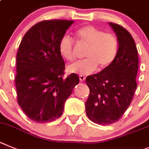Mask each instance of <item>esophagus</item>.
Masks as SVG:
<instances>
[{"label": "esophagus", "instance_id": "34e87169", "mask_svg": "<svg viewBox=\"0 0 149 149\" xmlns=\"http://www.w3.org/2000/svg\"><path fill=\"white\" fill-rule=\"evenodd\" d=\"M85 78L86 77L84 76H83V75H80L79 76V79L81 81H84V80H85Z\"/></svg>", "mask_w": 149, "mask_h": 149}]
</instances>
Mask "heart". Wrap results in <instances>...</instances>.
<instances>
[{
	"instance_id": "heart-1",
	"label": "heart",
	"mask_w": 149,
	"mask_h": 149,
	"mask_svg": "<svg viewBox=\"0 0 149 149\" xmlns=\"http://www.w3.org/2000/svg\"><path fill=\"white\" fill-rule=\"evenodd\" d=\"M76 38L80 45H85L87 49L81 61H76L68 68V71L80 75H88L97 69L108 68L113 62L118 53V39L112 33H104L93 26H84L78 29ZM59 53L63 58L69 61L75 59L74 40L65 35L58 43Z\"/></svg>"
}]
</instances>
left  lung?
Listing matches in <instances>:
<instances>
[{
    "label": "left lung",
    "instance_id": "left-lung-1",
    "mask_svg": "<svg viewBox=\"0 0 149 149\" xmlns=\"http://www.w3.org/2000/svg\"><path fill=\"white\" fill-rule=\"evenodd\" d=\"M109 24L117 36V56L109 67L86 78L90 88L87 116L102 125L117 122L129 107L137 87L139 65L137 49L129 32L117 24Z\"/></svg>",
    "mask_w": 149,
    "mask_h": 149
}]
</instances>
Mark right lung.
Here are the masks:
<instances>
[{
  "label": "right lung",
  "mask_w": 149,
  "mask_h": 149,
  "mask_svg": "<svg viewBox=\"0 0 149 149\" xmlns=\"http://www.w3.org/2000/svg\"><path fill=\"white\" fill-rule=\"evenodd\" d=\"M73 21L45 20L24 36L16 56L17 101L36 123L52 122L64 111L65 101L79 82L71 73L63 79L65 63L58 43Z\"/></svg>",
  "instance_id": "right-lung-1"
}]
</instances>
